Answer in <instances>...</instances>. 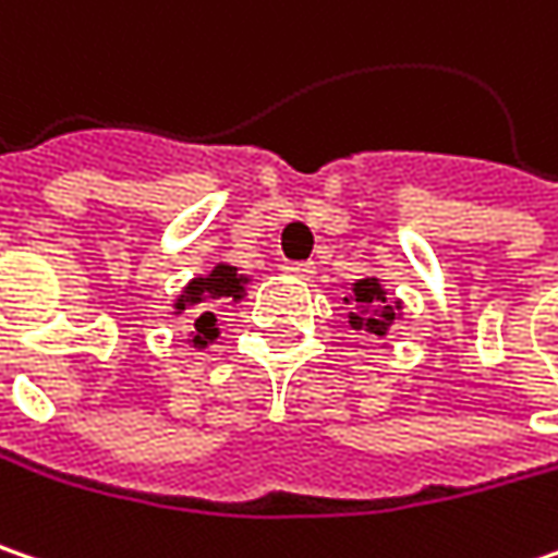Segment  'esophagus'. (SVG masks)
<instances>
[{
	"label": "esophagus",
	"instance_id": "34e87169",
	"mask_svg": "<svg viewBox=\"0 0 558 558\" xmlns=\"http://www.w3.org/2000/svg\"><path fill=\"white\" fill-rule=\"evenodd\" d=\"M282 269H286L289 276H298V279H311V276H314V264H311V260H286Z\"/></svg>",
	"mask_w": 558,
	"mask_h": 558
}]
</instances>
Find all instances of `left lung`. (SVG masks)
<instances>
[{"label":"left lung","mask_w":558,"mask_h":558,"mask_svg":"<svg viewBox=\"0 0 558 558\" xmlns=\"http://www.w3.org/2000/svg\"><path fill=\"white\" fill-rule=\"evenodd\" d=\"M345 304H354L351 326L364 329V332H374V336H386V329L396 320V307L386 301V294H383L376 279L354 282V292H351V298H345Z\"/></svg>","instance_id":"8db88e82"}]
</instances>
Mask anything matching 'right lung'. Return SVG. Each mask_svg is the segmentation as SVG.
<instances>
[{"label": "right lung", "instance_id": "add662e5", "mask_svg": "<svg viewBox=\"0 0 558 558\" xmlns=\"http://www.w3.org/2000/svg\"><path fill=\"white\" fill-rule=\"evenodd\" d=\"M216 298H229V301H241L244 298V279L235 272V266H216L207 279H194L187 289H184L182 301H179V311H184L187 304H201V301H216ZM194 345H207L219 336L216 329V317L204 311L197 320H194Z\"/></svg>", "mask_w": 558, "mask_h": 558}]
</instances>
